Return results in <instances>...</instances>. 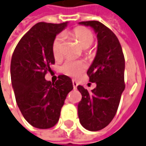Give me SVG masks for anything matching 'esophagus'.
I'll return each mask as SVG.
<instances>
[{
	"label": "esophagus",
	"instance_id": "34e87169",
	"mask_svg": "<svg viewBox=\"0 0 146 146\" xmlns=\"http://www.w3.org/2000/svg\"><path fill=\"white\" fill-rule=\"evenodd\" d=\"M73 89L74 90H76L77 87V82L75 80H73Z\"/></svg>",
	"mask_w": 146,
	"mask_h": 146
}]
</instances>
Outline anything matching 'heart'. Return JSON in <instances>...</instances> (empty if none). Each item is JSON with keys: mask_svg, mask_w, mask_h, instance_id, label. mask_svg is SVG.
Segmentation results:
<instances>
[{"mask_svg": "<svg viewBox=\"0 0 146 146\" xmlns=\"http://www.w3.org/2000/svg\"><path fill=\"white\" fill-rule=\"evenodd\" d=\"M78 40L81 46L84 48H89L93 44L94 40V33L89 29L84 27L75 28L73 31L69 33ZM63 35L59 34L56 36L52 43V54L55 59H60L62 56V44H63ZM86 69V65L79 60L68 59L61 66V71L68 76L77 77Z\"/></svg>", "mask_w": 146, "mask_h": 146, "instance_id": "heart-1", "label": "heart"}]
</instances>
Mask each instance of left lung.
Returning a JSON list of instances; mask_svg holds the SVG:
<instances>
[{
    "label": "left lung",
    "instance_id": "obj_1",
    "mask_svg": "<svg viewBox=\"0 0 146 146\" xmlns=\"http://www.w3.org/2000/svg\"><path fill=\"white\" fill-rule=\"evenodd\" d=\"M80 25L94 29L98 37V50L87 71L90 81L96 88L88 92L83 86L77 90L82 95L77 110L80 123L90 131L101 130L111 122L125 90V57L117 36L98 21H81Z\"/></svg>",
    "mask_w": 146,
    "mask_h": 146
}]
</instances>
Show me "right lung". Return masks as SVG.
<instances>
[{"instance_id":"1","label":"right lung","mask_w":146,"mask_h":146,"mask_svg":"<svg viewBox=\"0 0 146 146\" xmlns=\"http://www.w3.org/2000/svg\"><path fill=\"white\" fill-rule=\"evenodd\" d=\"M67 24H36L20 40L12 56L11 81L16 102L25 119L33 127L54 126L65 98L73 89L68 76H58L55 83L44 78L55 63L53 40Z\"/></svg>"}]
</instances>
